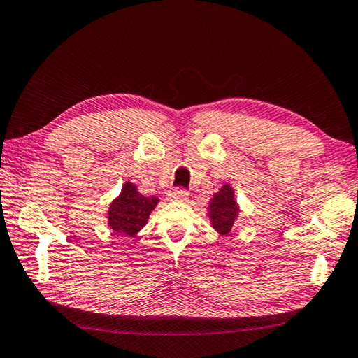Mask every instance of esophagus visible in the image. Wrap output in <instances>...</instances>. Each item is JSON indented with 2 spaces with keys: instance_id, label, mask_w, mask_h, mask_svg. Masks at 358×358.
<instances>
[{
  "instance_id": "34e87169",
  "label": "esophagus",
  "mask_w": 358,
  "mask_h": 358,
  "mask_svg": "<svg viewBox=\"0 0 358 358\" xmlns=\"http://www.w3.org/2000/svg\"><path fill=\"white\" fill-rule=\"evenodd\" d=\"M187 197H189V194L183 189H173L169 192V201L172 202H185L187 201Z\"/></svg>"
}]
</instances>
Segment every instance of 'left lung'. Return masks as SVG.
Here are the masks:
<instances>
[{
  "mask_svg": "<svg viewBox=\"0 0 358 358\" xmlns=\"http://www.w3.org/2000/svg\"><path fill=\"white\" fill-rule=\"evenodd\" d=\"M208 220L211 227H213L221 237H226L234 229L235 222L240 215V205L235 199L234 187L229 183H224L220 191L213 192L208 202Z\"/></svg>",
  "mask_w": 358,
  "mask_h": 358,
  "instance_id": "8db88e82",
  "label": "left lung"
}]
</instances>
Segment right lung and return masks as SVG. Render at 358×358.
<instances>
[{"label":"right lung","mask_w":358,"mask_h":358,"mask_svg":"<svg viewBox=\"0 0 358 358\" xmlns=\"http://www.w3.org/2000/svg\"><path fill=\"white\" fill-rule=\"evenodd\" d=\"M157 203L159 199L156 196H143L138 192L137 185L126 181L121 192L108 205L107 226L123 237H136L147 226L151 211Z\"/></svg>","instance_id":"obj_1"}]
</instances>
